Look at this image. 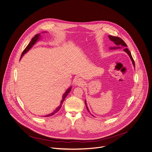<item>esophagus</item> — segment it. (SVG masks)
<instances>
[{"mask_svg":"<svg viewBox=\"0 0 152 152\" xmlns=\"http://www.w3.org/2000/svg\"><path fill=\"white\" fill-rule=\"evenodd\" d=\"M83 80H81V78H78V77H77L74 79V84L75 85V86H81L83 84Z\"/></svg>","mask_w":152,"mask_h":152,"instance_id":"obj_1","label":"esophagus"}]
</instances>
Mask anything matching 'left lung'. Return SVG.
Instances as JSON below:
<instances>
[{
    "label": "left lung",
    "mask_w": 152,
    "mask_h": 152,
    "mask_svg": "<svg viewBox=\"0 0 152 152\" xmlns=\"http://www.w3.org/2000/svg\"><path fill=\"white\" fill-rule=\"evenodd\" d=\"M108 38H109V39H110V41H111L112 42H113L114 43V44L116 45V46H115V47H110V50H115V49H119V48H121L122 47V48H126L127 45L126 44V43H125L122 39H121V38H118V37H116L111 36V35H109V36H108ZM124 50V51H125V52L128 54V56H129V57H130V58H131V61H132V65H133V66H134V68H135V62H134V59H133V58H132V55H131V52L129 51V50H128V48H125ZM85 105H86V108H87V111H88L91 115H92V116L94 117V115L93 114H92L90 113V111H89V110H88V107H87V103H86V100H85Z\"/></svg>",
    "instance_id": "1"
}]
</instances>
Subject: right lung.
I'll use <instances>...</instances> for the list:
<instances>
[{"instance_id": "right-lung-1", "label": "right lung", "mask_w": 152, "mask_h": 152, "mask_svg": "<svg viewBox=\"0 0 152 152\" xmlns=\"http://www.w3.org/2000/svg\"><path fill=\"white\" fill-rule=\"evenodd\" d=\"M44 33H47V32H42V34H44ZM41 34H37V35L32 39L31 41H30V42H29V44H28V45L26 47V48L24 49V50L23 52L22 53L21 56V57H20V59L22 58V57H23L26 53H27L30 49H31V48L34 47V45L38 41H39L41 39ZM71 88H72V87L70 86V87L65 91V92L64 93V94L63 96H62V99L61 100V101H60V105L58 106V107H57V108H56V110H54V111L53 112H52L51 113H50V114H47V115H44V117H50V116H51V115L55 114L56 113H57V112L59 111V110H60V108H61V107H62V104H63V103H64V101H65V98L67 96V95H68L69 94V93L71 92Z\"/></svg>"}]
</instances>
